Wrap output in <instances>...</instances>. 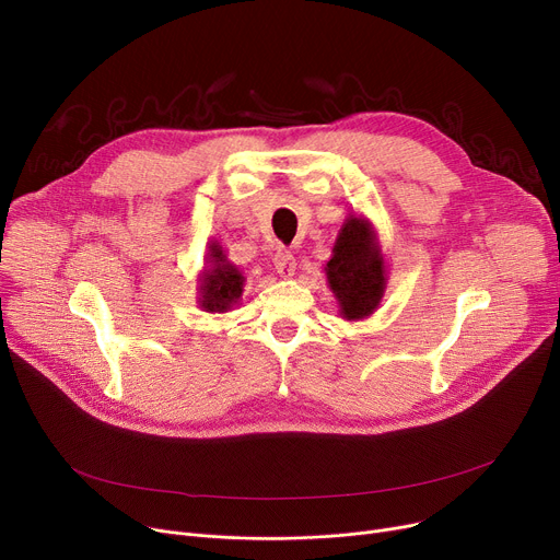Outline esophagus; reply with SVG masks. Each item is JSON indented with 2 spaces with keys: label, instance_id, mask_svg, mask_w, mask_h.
Segmentation results:
<instances>
[{
  "label": "esophagus",
  "instance_id": "esophagus-1",
  "mask_svg": "<svg viewBox=\"0 0 560 560\" xmlns=\"http://www.w3.org/2000/svg\"><path fill=\"white\" fill-rule=\"evenodd\" d=\"M275 270L283 279H290L292 275H295V256H292V252H288V249H279L277 252V256H275Z\"/></svg>",
  "mask_w": 560,
  "mask_h": 560
}]
</instances>
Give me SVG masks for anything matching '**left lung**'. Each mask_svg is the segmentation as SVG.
I'll list each match as a JSON object with an SVG mask.
<instances>
[{
    "label": "left lung",
    "mask_w": 560,
    "mask_h": 560,
    "mask_svg": "<svg viewBox=\"0 0 560 560\" xmlns=\"http://www.w3.org/2000/svg\"><path fill=\"white\" fill-rule=\"evenodd\" d=\"M325 275L342 319L359 322L378 308L386 292L388 270L378 233L370 220L357 213L345 218Z\"/></svg>",
    "instance_id": "left-lung-1"
}]
</instances>
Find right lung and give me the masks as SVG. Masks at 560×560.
I'll use <instances>...</instances> for the list:
<instances>
[{"instance_id": "obj_1", "label": "right lung", "mask_w": 560, "mask_h": 560, "mask_svg": "<svg viewBox=\"0 0 560 560\" xmlns=\"http://www.w3.org/2000/svg\"><path fill=\"white\" fill-rule=\"evenodd\" d=\"M199 306L206 313H226L241 302L245 290V277L226 258V252L218 241L209 243V254H206L203 270L197 279Z\"/></svg>"}]
</instances>
